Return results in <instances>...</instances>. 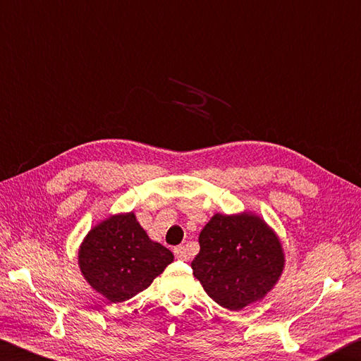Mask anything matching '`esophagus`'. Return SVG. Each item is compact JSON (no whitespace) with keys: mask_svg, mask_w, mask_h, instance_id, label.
Segmentation results:
<instances>
[{"mask_svg":"<svg viewBox=\"0 0 361 361\" xmlns=\"http://www.w3.org/2000/svg\"><path fill=\"white\" fill-rule=\"evenodd\" d=\"M173 252H174L177 260H182V262L188 260V252H187L185 245H177V247H174Z\"/></svg>","mask_w":361,"mask_h":361,"instance_id":"esophagus-1","label":"esophagus"}]
</instances>
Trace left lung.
<instances>
[{
	"label": "left lung",
	"mask_w": 361,
	"mask_h": 361,
	"mask_svg": "<svg viewBox=\"0 0 361 361\" xmlns=\"http://www.w3.org/2000/svg\"><path fill=\"white\" fill-rule=\"evenodd\" d=\"M192 269L214 301L239 311L274 287L283 269L282 245L260 217L216 214L200 233Z\"/></svg>",
	"instance_id": "1"
}]
</instances>
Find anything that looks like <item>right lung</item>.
<instances>
[{
	"instance_id": "right-lung-1",
	"label": "right lung",
	"mask_w": 361,
	"mask_h": 361,
	"mask_svg": "<svg viewBox=\"0 0 361 361\" xmlns=\"http://www.w3.org/2000/svg\"><path fill=\"white\" fill-rule=\"evenodd\" d=\"M173 260V252L150 241L133 212L112 216L94 226L79 250L82 274L111 302L142 292Z\"/></svg>"
}]
</instances>
